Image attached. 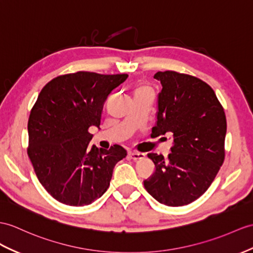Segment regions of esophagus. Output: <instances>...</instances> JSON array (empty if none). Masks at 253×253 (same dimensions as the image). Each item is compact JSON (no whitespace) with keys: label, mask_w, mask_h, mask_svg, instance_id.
Returning a JSON list of instances; mask_svg holds the SVG:
<instances>
[{"label":"esophagus","mask_w":253,"mask_h":253,"mask_svg":"<svg viewBox=\"0 0 253 253\" xmlns=\"http://www.w3.org/2000/svg\"><path fill=\"white\" fill-rule=\"evenodd\" d=\"M139 155H143V153H140L138 150H133V151H131L130 153H128V156H130L131 158H134V159L138 158Z\"/></svg>","instance_id":"esophagus-1"}]
</instances>
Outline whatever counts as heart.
<instances>
[{"label":"heart","instance_id":"1","mask_svg":"<svg viewBox=\"0 0 253 253\" xmlns=\"http://www.w3.org/2000/svg\"><path fill=\"white\" fill-rule=\"evenodd\" d=\"M140 100V93H137L135 95V101H139Z\"/></svg>","mask_w":253,"mask_h":253}]
</instances>
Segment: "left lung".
Wrapping results in <instances>:
<instances>
[{"label": "left lung", "instance_id": "8db88e82", "mask_svg": "<svg viewBox=\"0 0 253 253\" xmlns=\"http://www.w3.org/2000/svg\"><path fill=\"white\" fill-rule=\"evenodd\" d=\"M126 78L77 72L42 89L29 117L28 155L42 187L60 203L84 206L100 199L126 158L119 145H91L88 128L100 127L107 96Z\"/></svg>", "mask_w": 253, "mask_h": 253}]
</instances>
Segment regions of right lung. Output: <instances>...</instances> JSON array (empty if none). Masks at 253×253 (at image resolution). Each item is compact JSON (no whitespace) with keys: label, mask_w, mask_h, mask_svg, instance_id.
I'll use <instances>...</instances> for the list:
<instances>
[{"label":"right lung","mask_w":253,"mask_h":253,"mask_svg":"<svg viewBox=\"0 0 253 253\" xmlns=\"http://www.w3.org/2000/svg\"><path fill=\"white\" fill-rule=\"evenodd\" d=\"M153 78L162 85L155 128L160 135L173 133V141L168 158L149 156L155 173L144 186L161 204L188 205L205 193L224 161V110L199 78L173 71Z\"/></svg>","instance_id":"obj_1"}]
</instances>
